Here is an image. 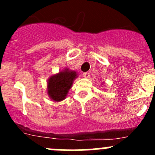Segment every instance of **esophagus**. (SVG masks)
<instances>
[{"label":"esophagus","instance_id":"obj_1","mask_svg":"<svg viewBox=\"0 0 155 155\" xmlns=\"http://www.w3.org/2000/svg\"><path fill=\"white\" fill-rule=\"evenodd\" d=\"M83 76L85 78H86V79H88V78L90 77V74H89L88 73H83Z\"/></svg>","mask_w":155,"mask_h":155}]
</instances>
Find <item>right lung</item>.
<instances>
[{"mask_svg": "<svg viewBox=\"0 0 155 155\" xmlns=\"http://www.w3.org/2000/svg\"><path fill=\"white\" fill-rule=\"evenodd\" d=\"M78 73L68 68L50 76L47 80V94L54 102L65 100L73 82L77 79Z\"/></svg>", "mask_w": 155, "mask_h": 155, "instance_id": "obj_1", "label": "right lung"}]
</instances>
